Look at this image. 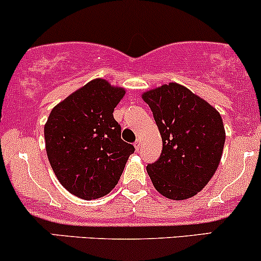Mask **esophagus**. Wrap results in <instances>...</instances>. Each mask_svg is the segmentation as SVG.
<instances>
[{
  "label": "esophagus",
  "instance_id": "esophagus-1",
  "mask_svg": "<svg viewBox=\"0 0 261 261\" xmlns=\"http://www.w3.org/2000/svg\"><path fill=\"white\" fill-rule=\"evenodd\" d=\"M134 146H135V150L139 152L140 151V147H141V141H140V139H137L135 141V144H134Z\"/></svg>",
  "mask_w": 261,
  "mask_h": 261
}]
</instances>
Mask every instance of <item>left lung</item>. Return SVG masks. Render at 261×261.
Wrapping results in <instances>:
<instances>
[{
  "label": "left lung",
  "instance_id": "8db88e82",
  "mask_svg": "<svg viewBox=\"0 0 261 261\" xmlns=\"http://www.w3.org/2000/svg\"><path fill=\"white\" fill-rule=\"evenodd\" d=\"M162 137V153L147 165L157 192L188 199L207 186L222 159L224 124L210 102L177 83L142 93Z\"/></svg>",
  "mask_w": 261,
  "mask_h": 261
}]
</instances>
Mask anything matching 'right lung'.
Returning a JSON list of instances; mask_svg holds the SVG:
<instances>
[{
	"label": "right lung",
	"instance_id": "add662e5",
	"mask_svg": "<svg viewBox=\"0 0 261 261\" xmlns=\"http://www.w3.org/2000/svg\"><path fill=\"white\" fill-rule=\"evenodd\" d=\"M125 89L96 78L57 104L44 125L45 150L54 174L68 192L90 200L119 182L135 148L121 140L114 109Z\"/></svg>",
	"mask_w": 261,
	"mask_h": 261
}]
</instances>
